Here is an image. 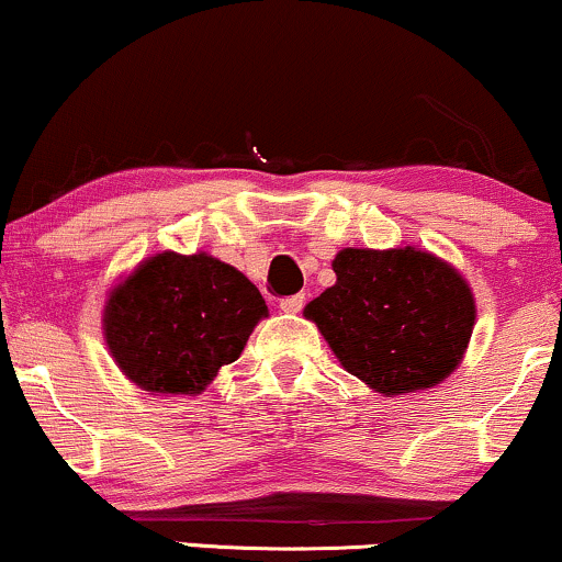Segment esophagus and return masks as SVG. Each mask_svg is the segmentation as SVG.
Wrapping results in <instances>:
<instances>
[{
    "label": "esophagus",
    "instance_id": "obj_1",
    "mask_svg": "<svg viewBox=\"0 0 562 562\" xmlns=\"http://www.w3.org/2000/svg\"><path fill=\"white\" fill-rule=\"evenodd\" d=\"M303 295H290V299H282L280 301V312H285V314H299L301 308H303Z\"/></svg>",
    "mask_w": 562,
    "mask_h": 562
}]
</instances>
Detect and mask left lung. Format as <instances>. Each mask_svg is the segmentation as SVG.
I'll list each match as a JSON object with an SVG mask.
<instances>
[{
    "label": "left lung",
    "mask_w": 562,
    "mask_h": 562,
    "mask_svg": "<svg viewBox=\"0 0 562 562\" xmlns=\"http://www.w3.org/2000/svg\"><path fill=\"white\" fill-rule=\"evenodd\" d=\"M335 285L306 303L346 372L383 396L434 389L465 357L475 295L460 269L415 245L344 248Z\"/></svg>",
    "instance_id": "8db88e82"
}]
</instances>
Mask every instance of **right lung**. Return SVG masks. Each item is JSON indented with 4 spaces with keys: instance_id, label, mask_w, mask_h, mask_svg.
Segmentation results:
<instances>
[{
    "instance_id": "add662e5",
    "label": "right lung",
    "mask_w": 562,
    "mask_h": 562,
    "mask_svg": "<svg viewBox=\"0 0 562 562\" xmlns=\"http://www.w3.org/2000/svg\"><path fill=\"white\" fill-rule=\"evenodd\" d=\"M269 317L240 269L198 254L147 256L108 293L102 335L126 380L153 396H198Z\"/></svg>"
}]
</instances>
